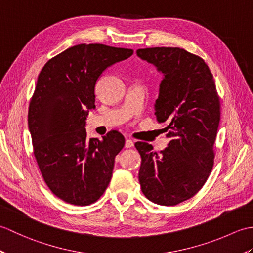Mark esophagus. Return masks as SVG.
Masks as SVG:
<instances>
[{
  "mask_svg": "<svg viewBox=\"0 0 253 253\" xmlns=\"http://www.w3.org/2000/svg\"><path fill=\"white\" fill-rule=\"evenodd\" d=\"M133 147V141L130 140V139H127V140L125 141V148H132Z\"/></svg>",
  "mask_w": 253,
  "mask_h": 253,
  "instance_id": "esophagus-1",
  "label": "esophagus"
}]
</instances>
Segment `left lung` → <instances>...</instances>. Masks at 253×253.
Segmentation results:
<instances>
[{"instance_id":"8db88e82","label":"left lung","mask_w":253,"mask_h":253,"mask_svg":"<svg viewBox=\"0 0 253 253\" xmlns=\"http://www.w3.org/2000/svg\"><path fill=\"white\" fill-rule=\"evenodd\" d=\"M137 55L163 73L155 116L166 123L168 148L157 153L138 141L139 182L150 201L176 206L206 184L214 164L221 103L213 75L202 58L179 47H148Z\"/></svg>"}]
</instances>
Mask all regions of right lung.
Instances as JSON below:
<instances>
[{
    "label": "right lung",
    "instance_id": "1",
    "mask_svg": "<svg viewBox=\"0 0 253 253\" xmlns=\"http://www.w3.org/2000/svg\"><path fill=\"white\" fill-rule=\"evenodd\" d=\"M131 49L100 43L78 44L46 62L28 111L34 154L46 186L75 206H89L109 186L115 157L125 138L111 130L102 140L87 138L85 120L95 107V84Z\"/></svg>",
    "mask_w": 253,
    "mask_h": 253
}]
</instances>
